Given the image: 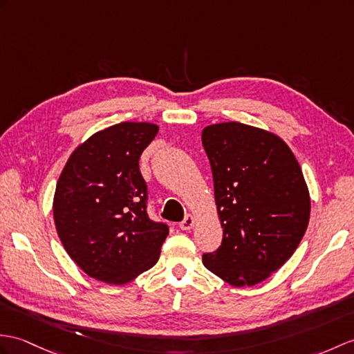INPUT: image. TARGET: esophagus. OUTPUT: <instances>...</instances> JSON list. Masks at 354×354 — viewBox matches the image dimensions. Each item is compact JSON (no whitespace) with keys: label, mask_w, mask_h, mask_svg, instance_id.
<instances>
[{"label":"esophagus","mask_w":354,"mask_h":354,"mask_svg":"<svg viewBox=\"0 0 354 354\" xmlns=\"http://www.w3.org/2000/svg\"><path fill=\"white\" fill-rule=\"evenodd\" d=\"M194 221H196V218L192 214H188V216H185V218L183 221H180L179 227L183 229V231H190V229L194 226Z\"/></svg>","instance_id":"obj_1"}]
</instances>
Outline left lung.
I'll return each instance as SVG.
<instances>
[{
  "instance_id": "obj_1",
  "label": "left lung",
  "mask_w": 354,
  "mask_h": 354,
  "mask_svg": "<svg viewBox=\"0 0 354 354\" xmlns=\"http://www.w3.org/2000/svg\"><path fill=\"white\" fill-rule=\"evenodd\" d=\"M221 245L203 266L234 286H253L274 273L306 232L310 197L299 161L281 137L240 122L203 128Z\"/></svg>"
}]
</instances>
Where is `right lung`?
Listing matches in <instances>:
<instances>
[{"label": "right lung", "mask_w": 354, "mask_h": 354, "mask_svg": "<svg viewBox=\"0 0 354 354\" xmlns=\"http://www.w3.org/2000/svg\"><path fill=\"white\" fill-rule=\"evenodd\" d=\"M157 133L147 122L97 131L72 152L57 180V234L73 262L96 281L125 285L160 258L169 226L147 216V187L138 169Z\"/></svg>", "instance_id": "1"}]
</instances>
